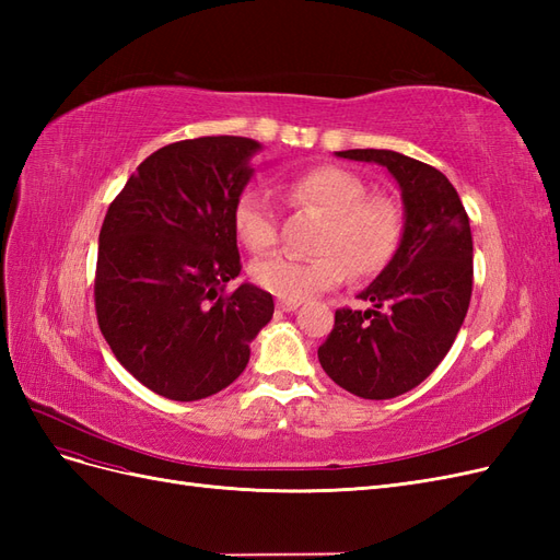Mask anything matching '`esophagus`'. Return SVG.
Masks as SVG:
<instances>
[{
  "label": "esophagus",
  "instance_id": "obj_1",
  "mask_svg": "<svg viewBox=\"0 0 560 560\" xmlns=\"http://www.w3.org/2000/svg\"><path fill=\"white\" fill-rule=\"evenodd\" d=\"M301 306V301H278L280 313H294Z\"/></svg>",
  "mask_w": 560,
  "mask_h": 560
}]
</instances>
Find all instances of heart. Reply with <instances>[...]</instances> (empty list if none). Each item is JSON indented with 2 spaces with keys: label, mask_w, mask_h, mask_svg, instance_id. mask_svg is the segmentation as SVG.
I'll return each instance as SVG.
<instances>
[{
  "label": "heart",
  "mask_w": 560,
  "mask_h": 560,
  "mask_svg": "<svg viewBox=\"0 0 560 560\" xmlns=\"http://www.w3.org/2000/svg\"><path fill=\"white\" fill-rule=\"evenodd\" d=\"M296 206L325 214L313 259L273 254L254 261L249 276L264 292L282 301H306L341 284L348 276L369 278L383 270L401 241L404 219L395 200L369 196L366 184L338 165H317L284 182ZM233 231L252 252H266L278 241L276 202L264 186H247L233 206Z\"/></svg>",
  "instance_id": "heart-1"
}]
</instances>
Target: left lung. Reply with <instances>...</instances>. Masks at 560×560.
<instances>
[{"label": "left lung", "instance_id": "8db88e82", "mask_svg": "<svg viewBox=\"0 0 560 560\" xmlns=\"http://www.w3.org/2000/svg\"><path fill=\"white\" fill-rule=\"evenodd\" d=\"M336 156L387 167L401 189L404 233L395 257L360 294L369 311H336L317 348L327 376L362 399H393L425 381L460 331L474 278L469 217L436 167L389 149Z\"/></svg>", "mask_w": 560, "mask_h": 560}]
</instances>
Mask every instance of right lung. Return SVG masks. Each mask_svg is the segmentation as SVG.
Masks as SVG:
<instances>
[{
    "instance_id": "1",
    "label": "right lung",
    "mask_w": 560,
    "mask_h": 560,
    "mask_svg": "<svg viewBox=\"0 0 560 560\" xmlns=\"http://www.w3.org/2000/svg\"><path fill=\"white\" fill-rule=\"evenodd\" d=\"M259 142L233 135L154 151L130 175L100 229L97 325L116 360L156 395H217L249 362L273 296L241 273L233 206Z\"/></svg>"
}]
</instances>
